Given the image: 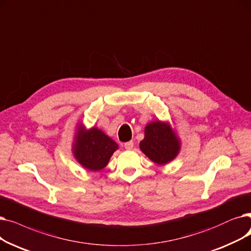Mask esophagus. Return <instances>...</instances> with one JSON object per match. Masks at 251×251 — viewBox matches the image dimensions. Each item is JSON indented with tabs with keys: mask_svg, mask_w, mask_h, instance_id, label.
<instances>
[{
	"mask_svg": "<svg viewBox=\"0 0 251 251\" xmlns=\"http://www.w3.org/2000/svg\"><path fill=\"white\" fill-rule=\"evenodd\" d=\"M133 147H134V142L133 141H129V142L125 143V148L126 150H132Z\"/></svg>",
	"mask_w": 251,
	"mask_h": 251,
	"instance_id": "1",
	"label": "esophagus"
}]
</instances>
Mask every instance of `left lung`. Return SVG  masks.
<instances>
[{"label": "left lung", "instance_id": "left-lung-1", "mask_svg": "<svg viewBox=\"0 0 251 251\" xmlns=\"http://www.w3.org/2000/svg\"><path fill=\"white\" fill-rule=\"evenodd\" d=\"M140 149L154 163L164 165L174 160L181 150V140L168 122L154 121L146 125Z\"/></svg>", "mask_w": 251, "mask_h": 251}]
</instances>
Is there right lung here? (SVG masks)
<instances>
[{
    "label": "right lung",
    "instance_id": "1",
    "mask_svg": "<svg viewBox=\"0 0 251 251\" xmlns=\"http://www.w3.org/2000/svg\"><path fill=\"white\" fill-rule=\"evenodd\" d=\"M117 149L116 143L100 128H87L82 123L76 126L73 153L85 169L93 172L103 170Z\"/></svg>",
    "mask_w": 251,
    "mask_h": 251
}]
</instances>
